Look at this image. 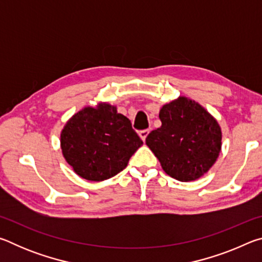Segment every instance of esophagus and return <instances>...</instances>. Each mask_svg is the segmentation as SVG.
<instances>
[{
    "mask_svg": "<svg viewBox=\"0 0 262 262\" xmlns=\"http://www.w3.org/2000/svg\"><path fill=\"white\" fill-rule=\"evenodd\" d=\"M150 133V130L149 129H144V130H141V132H139V135H140V137L142 139V141H145V139H147V136H148V134Z\"/></svg>",
    "mask_w": 262,
    "mask_h": 262,
    "instance_id": "esophagus-1",
    "label": "esophagus"
}]
</instances>
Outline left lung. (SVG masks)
I'll list each match as a JSON object with an SVG mask.
<instances>
[{"mask_svg":"<svg viewBox=\"0 0 262 262\" xmlns=\"http://www.w3.org/2000/svg\"><path fill=\"white\" fill-rule=\"evenodd\" d=\"M162 126L145 139L165 173L179 181L209 171L222 147L221 127L200 104L179 97L159 111Z\"/></svg>","mask_w":262,"mask_h":262,"instance_id":"8db88e82","label":"left lung"}]
</instances>
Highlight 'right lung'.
<instances>
[{
	"label": "right lung",
	"instance_id": "add662e5",
	"mask_svg": "<svg viewBox=\"0 0 262 262\" xmlns=\"http://www.w3.org/2000/svg\"><path fill=\"white\" fill-rule=\"evenodd\" d=\"M143 142L115 106L100 103L74 114L61 132V149L75 173L90 181L112 178Z\"/></svg>",
	"mask_w": 262,
	"mask_h": 262
}]
</instances>
